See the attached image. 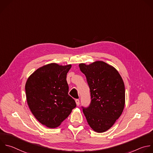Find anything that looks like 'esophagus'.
I'll return each mask as SVG.
<instances>
[{
    "label": "esophagus",
    "mask_w": 153,
    "mask_h": 153,
    "mask_svg": "<svg viewBox=\"0 0 153 153\" xmlns=\"http://www.w3.org/2000/svg\"><path fill=\"white\" fill-rule=\"evenodd\" d=\"M75 101H76V103L77 106H79V104H80V101H79V99H76Z\"/></svg>",
    "instance_id": "obj_1"
}]
</instances>
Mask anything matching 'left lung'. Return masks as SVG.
Returning a JSON list of instances; mask_svg holds the SVG:
<instances>
[{"instance_id": "8db88e82", "label": "left lung", "mask_w": 153, "mask_h": 153, "mask_svg": "<svg viewBox=\"0 0 153 153\" xmlns=\"http://www.w3.org/2000/svg\"><path fill=\"white\" fill-rule=\"evenodd\" d=\"M79 66L86 77L91 98L88 108L82 107L83 112L93 130L105 132L114 124L124 110V82L118 71L103 61Z\"/></svg>"}]
</instances>
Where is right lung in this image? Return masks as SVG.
Segmentation results:
<instances>
[{
    "instance_id": "add662e5",
    "label": "right lung",
    "mask_w": 153,
    "mask_h": 153,
    "mask_svg": "<svg viewBox=\"0 0 153 153\" xmlns=\"http://www.w3.org/2000/svg\"><path fill=\"white\" fill-rule=\"evenodd\" d=\"M71 65L51 63L41 67L27 79L25 85L27 103L35 118L48 128H56L76 108L68 95L67 74Z\"/></svg>"
}]
</instances>
